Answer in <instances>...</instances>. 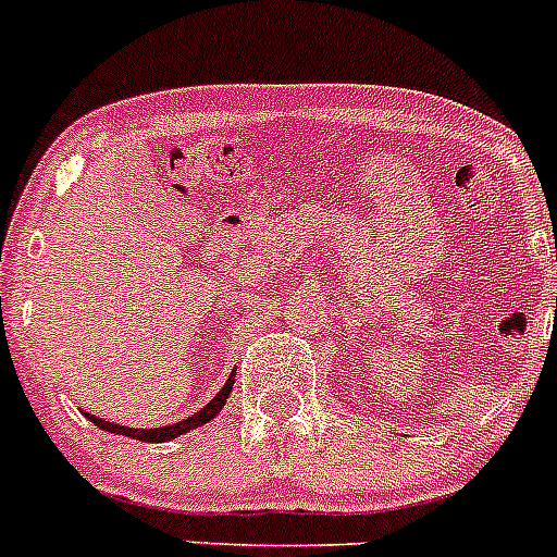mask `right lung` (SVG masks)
Listing matches in <instances>:
<instances>
[{"label": "right lung", "instance_id": "add662e5", "mask_svg": "<svg viewBox=\"0 0 557 557\" xmlns=\"http://www.w3.org/2000/svg\"><path fill=\"white\" fill-rule=\"evenodd\" d=\"M231 386H234V372H231L228 383H225V386L218 392V397L209 399L207 408H201V410H198V413L187 416V419H182V422L169 424V428H154V430L119 428V424L106 422V419H97V416H91V413H86V419H91V424H97V428H100V430H108V433L127 435V438H135V441H147V444H163V441H171V438H176V435H182V433H190L193 428H201V424L212 422L214 416H218L220 410H223V405L228 403Z\"/></svg>", "mask_w": 557, "mask_h": 557}]
</instances>
